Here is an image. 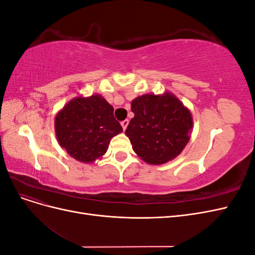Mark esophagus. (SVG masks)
<instances>
[{"instance_id": "1", "label": "esophagus", "mask_w": 255, "mask_h": 255, "mask_svg": "<svg viewBox=\"0 0 255 255\" xmlns=\"http://www.w3.org/2000/svg\"><path fill=\"white\" fill-rule=\"evenodd\" d=\"M128 119L121 121V127L123 128V129H126L128 128Z\"/></svg>"}]
</instances>
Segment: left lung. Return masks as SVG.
<instances>
[{"label":"left lung","instance_id":"obj_1","mask_svg":"<svg viewBox=\"0 0 255 255\" xmlns=\"http://www.w3.org/2000/svg\"><path fill=\"white\" fill-rule=\"evenodd\" d=\"M130 110L134 118L126 135L145 163L165 164L179 155L189 141L194 125L191 114L171 92L137 97Z\"/></svg>","mask_w":255,"mask_h":255}]
</instances>
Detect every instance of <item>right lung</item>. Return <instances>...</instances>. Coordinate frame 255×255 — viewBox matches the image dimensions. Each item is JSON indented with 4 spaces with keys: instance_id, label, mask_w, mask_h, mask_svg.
Wrapping results in <instances>:
<instances>
[{
    "instance_id": "right-lung-1",
    "label": "right lung",
    "mask_w": 255,
    "mask_h": 255,
    "mask_svg": "<svg viewBox=\"0 0 255 255\" xmlns=\"http://www.w3.org/2000/svg\"><path fill=\"white\" fill-rule=\"evenodd\" d=\"M54 126L61 148L82 163L103 156L112 138L123 130L114 107L100 95L72 99L58 112Z\"/></svg>"
}]
</instances>
